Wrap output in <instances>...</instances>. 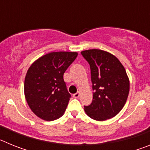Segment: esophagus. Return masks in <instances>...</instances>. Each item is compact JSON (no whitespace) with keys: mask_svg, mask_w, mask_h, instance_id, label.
I'll use <instances>...</instances> for the list:
<instances>
[{"mask_svg":"<svg viewBox=\"0 0 150 150\" xmlns=\"http://www.w3.org/2000/svg\"><path fill=\"white\" fill-rule=\"evenodd\" d=\"M79 95H80V92H79V91H77L76 93L74 94V95H73V97H74V98H79Z\"/></svg>","mask_w":150,"mask_h":150,"instance_id":"obj_1","label":"esophagus"}]
</instances>
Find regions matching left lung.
Returning a JSON list of instances; mask_svg holds the SVG:
<instances>
[{
	"label": "left lung",
	"instance_id": "left-lung-1",
	"mask_svg": "<svg viewBox=\"0 0 150 150\" xmlns=\"http://www.w3.org/2000/svg\"><path fill=\"white\" fill-rule=\"evenodd\" d=\"M90 66L93 89L91 104L84 106L86 114L97 121L114 117L125 104L129 93V79L119 59L100 50L81 52Z\"/></svg>",
	"mask_w": 150,
	"mask_h": 150
}]
</instances>
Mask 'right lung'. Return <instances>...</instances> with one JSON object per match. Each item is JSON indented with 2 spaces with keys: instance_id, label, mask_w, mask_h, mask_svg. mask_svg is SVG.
<instances>
[{
  "instance_id": "add662e5",
  "label": "right lung",
  "mask_w": 150,
  "mask_h": 150,
  "mask_svg": "<svg viewBox=\"0 0 150 150\" xmlns=\"http://www.w3.org/2000/svg\"><path fill=\"white\" fill-rule=\"evenodd\" d=\"M77 52H55L35 61L25 79V95L30 110L46 121L64 113L70 98L64 74L77 57Z\"/></svg>"
}]
</instances>
